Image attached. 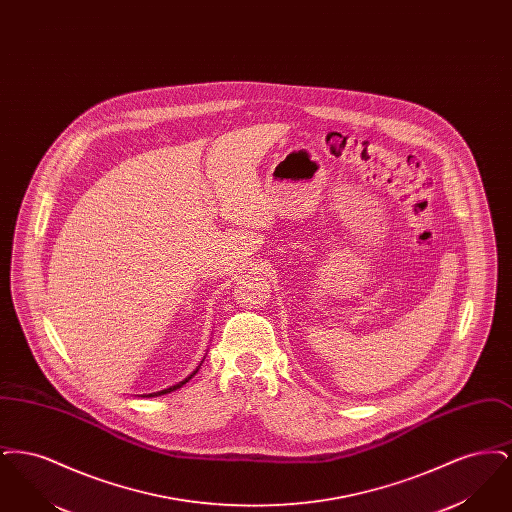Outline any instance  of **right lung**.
<instances>
[{"label":"right lung","instance_id":"add662e5","mask_svg":"<svg viewBox=\"0 0 512 512\" xmlns=\"http://www.w3.org/2000/svg\"><path fill=\"white\" fill-rule=\"evenodd\" d=\"M194 374H192V376H194ZM192 376H188L184 382H180V384H176V386H172V388H167V390L163 391H157V393H149V395H144V397H155V395H163V393H171V391L178 390V388H182V386H184V384H186V382H188Z\"/></svg>","mask_w":512,"mask_h":512}]
</instances>
